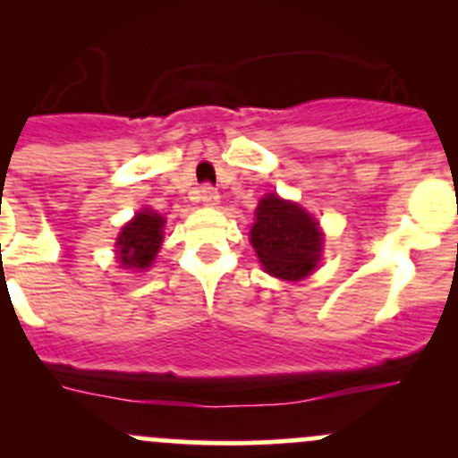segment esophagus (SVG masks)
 Segmentation results:
<instances>
[{
	"label": "esophagus",
	"mask_w": 458,
	"mask_h": 458,
	"mask_svg": "<svg viewBox=\"0 0 458 458\" xmlns=\"http://www.w3.org/2000/svg\"><path fill=\"white\" fill-rule=\"evenodd\" d=\"M199 201L203 206H216V201H219V195H216V191L212 186H201L199 191Z\"/></svg>",
	"instance_id": "obj_1"
}]
</instances>
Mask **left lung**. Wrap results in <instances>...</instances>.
Instances as JSON below:
<instances>
[{"label":"left lung","instance_id":"8db88e82","mask_svg":"<svg viewBox=\"0 0 458 458\" xmlns=\"http://www.w3.org/2000/svg\"><path fill=\"white\" fill-rule=\"evenodd\" d=\"M250 242L267 275L299 281L315 270L323 239L318 224L303 208L267 195L259 201Z\"/></svg>","mask_w":458,"mask_h":458}]
</instances>
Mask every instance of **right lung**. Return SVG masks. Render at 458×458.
I'll use <instances>...</instances> for the list:
<instances>
[{"mask_svg": "<svg viewBox=\"0 0 458 458\" xmlns=\"http://www.w3.org/2000/svg\"><path fill=\"white\" fill-rule=\"evenodd\" d=\"M164 219L152 210H141L128 225H123L117 239V259L122 267L143 270L152 263L161 248Z\"/></svg>", "mask_w": 458, "mask_h": 458, "instance_id": "right-lung-1", "label": "right lung"}]
</instances>
